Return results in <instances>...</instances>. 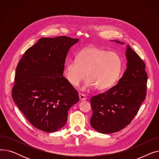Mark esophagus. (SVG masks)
Wrapping results in <instances>:
<instances>
[{
	"instance_id": "1",
	"label": "esophagus",
	"mask_w": 159,
	"mask_h": 159,
	"mask_svg": "<svg viewBox=\"0 0 159 159\" xmlns=\"http://www.w3.org/2000/svg\"><path fill=\"white\" fill-rule=\"evenodd\" d=\"M79 98H80V101H85V100H86V96L84 95V94H83V93H79Z\"/></svg>"
}]
</instances>
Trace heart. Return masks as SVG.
I'll return each instance as SVG.
<instances>
[{"label":"heart","mask_w":159,"mask_h":159,"mask_svg":"<svg viewBox=\"0 0 159 159\" xmlns=\"http://www.w3.org/2000/svg\"><path fill=\"white\" fill-rule=\"evenodd\" d=\"M123 62L121 57L115 52L89 46L82 49L75 58L65 65L64 74L73 86L79 85L86 77L83 89L97 87L106 89L115 84L122 71Z\"/></svg>","instance_id":"obj_1"}]
</instances>
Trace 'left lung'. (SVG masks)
<instances>
[{
    "instance_id": "1",
    "label": "left lung",
    "mask_w": 159,
    "mask_h": 159,
    "mask_svg": "<svg viewBox=\"0 0 159 159\" xmlns=\"http://www.w3.org/2000/svg\"><path fill=\"white\" fill-rule=\"evenodd\" d=\"M126 54L127 69L118 84L91 98L93 115L90 124L99 133L109 134L124 129L134 119L146 98L148 76L145 63L129 46Z\"/></svg>"
}]
</instances>
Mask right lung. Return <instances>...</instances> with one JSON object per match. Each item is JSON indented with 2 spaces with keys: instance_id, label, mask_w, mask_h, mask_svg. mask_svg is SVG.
<instances>
[{
  "instance_id": "right-lung-1",
  "label": "right lung",
  "mask_w": 159,
  "mask_h": 159,
  "mask_svg": "<svg viewBox=\"0 0 159 159\" xmlns=\"http://www.w3.org/2000/svg\"><path fill=\"white\" fill-rule=\"evenodd\" d=\"M79 41L66 36L41 38L28 48L16 68L12 98L36 128L55 132L79 102L77 91L63 77L66 55Z\"/></svg>"
}]
</instances>
